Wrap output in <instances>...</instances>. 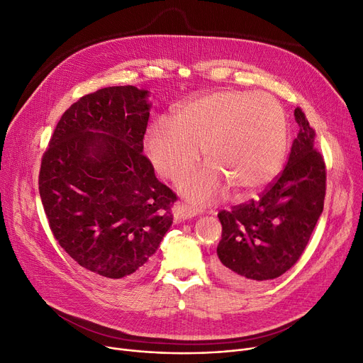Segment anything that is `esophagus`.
I'll use <instances>...</instances> for the list:
<instances>
[{"label":"esophagus","instance_id":"obj_1","mask_svg":"<svg viewBox=\"0 0 363 363\" xmlns=\"http://www.w3.org/2000/svg\"><path fill=\"white\" fill-rule=\"evenodd\" d=\"M197 208L191 207V206H186V204H177L174 207V216L178 222H182L185 219H191L194 216H197Z\"/></svg>","mask_w":363,"mask_h":363}]
</instances>
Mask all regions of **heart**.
<instances>
[{"instance_id":"b5f03b06","label":"heart","mask_w":363,"mask_h":363,"mask_svg":"<svg viewBox=\"0 0 363 363\" xmlns=\"http://www.w3.org/2000/svg\"><path fill=\"white\" fill-rule=\"evenodd\" d=\"M208 163L186 178L181 189L196 203L213 201L231 188L245 199L279 174L287 151V118L269 94L216 91L177 106L169 121L151 122L144 150L159 175L182 179L199 159Z\"/></svg>"}]
</instances>
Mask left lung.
<instances>
[{
    "mask_svg": "<svg viewBox=\"0 0 363 363\" xmlns=\"http://www.w3.org/2000/svg\"><path fill=\"white\" fill-rule=\"evenodd\" d=\"M287 166L259 200L222 211V238L216 274L238 287L269 281L287 272L306 249L323 211L327 170L315 148V130L301 108Z\"/></svg>",
    "mask_w": 363,
    "mask_h": 363,
    "instance_id": "1",
    "label": "left lung"
}]
</instances>
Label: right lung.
I'll return each instance as SVG.
<instances>
[{
    "mask_svg": "<svg viewBox=\"0 0 363 363\" xmlns=\"http://www.w3.org/2000/svg\"><path fill=\"white\" fill-rule=\"evenodd\" d=\"M148 94L126 85L84 95L43 156L40 196L52 235L101 278L144 275L174 220L177 194L143 155Z\"/></svg>",
    "mask_w": 363,
    "mask_h": 363,
    "instance_id": "1",
    "label": "right lung"
}]
</instances>
